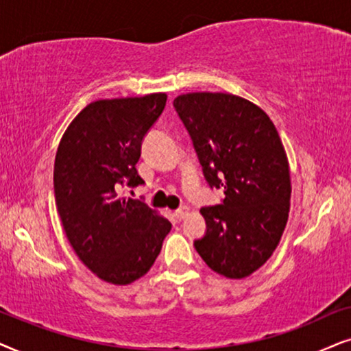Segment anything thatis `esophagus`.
<instances>
[{
    "instance_id": "34e87169",
    "label": "esophagus",
    "mask_w": 351,
    "mask_h": 351,
    "mask_svg": "<svg viewBox=\"0 0 351 351\" xmlns=\"http://www.w3.org/2000/svg\"><path fill=\"white\" fill-rule=\"evenodd\" d=\"M189 212H191L189 207H186V205H184V207H181V208L176 210V212H175V217L178 218V219H183V218L186 217V215H189Z\"/></svg>"
}]
</instances>
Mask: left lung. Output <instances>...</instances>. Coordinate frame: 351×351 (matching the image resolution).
Wrapping results in <instances>:
<instances>
[{
    "label": "left lung",
    "instance_id": "obj_1",
    "mask_svg": "<svg viewBox=\"0 0 351 351\" xmlns=\"http://www.w3.org/2000/svg\"><path fill=\"white\" fill-rule=\"evenodd\" d=\"M218 205L200 208L207 231L194 247L218 274L249 276L273 255L291 207V173L269 117L239 96L189 93L173 101Z\"/></svg>",
    "mask_w": 351,
    "mask_h": 351
}]
</instances>
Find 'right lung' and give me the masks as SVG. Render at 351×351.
<instances>
[{
    "mask_svg": "<svg viewBox=\"0 0 351 351\" xmlns=\"http://www.w3.org/2000/svg\"><path fill=\"white\" fill-rule=\"evenodd\" d=\"M167 95L102 99L75 117L59 143L54 195L70 245L102 281L127 286L151 269L171 230L123 188L144 184L141 144L162 115Z\"/></svg>",
    "mask_w": 351,
    "mask_h": 351,
    "instance_id": "add662e5",
    "label": "right lung"
}]
</instances>
